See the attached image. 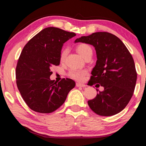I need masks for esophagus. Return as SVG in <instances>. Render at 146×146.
<instances>
[{"instance_id": "esophagus-1", "label": "esophagus", "mask_w": 146, "mask_h": 146, "mask_svg": "<svg viewBox=\"0 0 146 146\" xmlns=\"http://www.w3.org/2000/svg\"><path fill=\"white\" fill-rule=\"evenodd\" d=\"M76 85L77 87H85L86 85H84V84H81V83H77L76 84Z\"/></svg>"}]
</instances>
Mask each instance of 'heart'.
Here are the masks:
<instances>
[{
  "label": "heart",
  "mask_w": 146,
  "mask_h": 146,
  "mask_svg": "<svg viewBox=\"0 0 146 146\" xmlns=\"http://www.w3.org/2000/svg\"><path fill=\"white\" fill-rule=\"evenodd\" d=\"M78 52L83 58H86L90 55H92V49L90 45L86 43H81L76 47ZM68 53V49L66 48H63L60 53V61L63 62L65 60ZM68 76L76 81H81L85 79V76L87 75V72L86 70H70L68 72Z\"/></svg>",
  "instance_id": "b5f03b06"
}]
</instances>
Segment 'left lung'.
Listing matches in <instances>:
<instances>
[{
    "label": "left lung",
    "mask_w": 146,
    "mask_h": 146,
    "mask_svg": "<svg viewBox=\"0 0 146 146\" xmlns=\"http://www.w3.org/2000/svg\"><path fill=\"white\" fill-rule=\"evenodd\" d=\"M77 42L95 47L98 60L91 73L90 85L98 83L104 88L88 101V106L101 116L119 113L129 103L137 82V74L131 54L123 42L110 33H94L77 38Z\"/></svg>",
    "instance_id": "left-lung-1"
}]
</instances>
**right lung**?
<instances>
[{
    "mask_svg": "<svg viewBox=\"0 0 146 146\" xmlns=\"http://www.w3.org/2000/svg\"><path fill=\"white\" fill-rule=\"evenodd\" d=\"M74 33L57 27L43 29L33 37L22 51L16 67L17 85L25 103L41 113L54 111L65 101L76 83L71 79L50 80L51 68L60 63L63 43Z\"/></svg>",
    "mask_w": 146,
    "mask_h": 146,
    "instance_id": "1",
    "label": "right lung"
}]
</instances>
